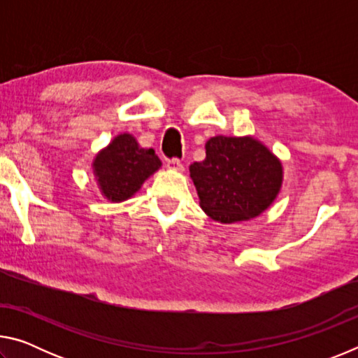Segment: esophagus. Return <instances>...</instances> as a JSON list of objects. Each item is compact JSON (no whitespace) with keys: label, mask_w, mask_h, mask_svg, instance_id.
Masks as SVG:
<instances>
[{"label":"esophagus","mask_w":358,"mask_h":358,"mask_svg":"<svg viewBox=\"0 0 358 358\" xmlns=\"http://www.w3.org/2000/svg\"><path fill=\"white\" fill-rule=\"evenodd\" d=\"M167 169H171V171H177V172H183L185 166L181 164L180 159H169L167 161Z\"/></svg>","instance_id":"obj_1"}]
</instances>
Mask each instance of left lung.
<instances>
[{
  "instance_id": "1",
  "label": "left lung",
  "mask_w": 358,
  "mask_h": 358,
  "mask_svg": "<svg viewBox=\"0 0 358 358\" xmlns=\"http://www.w3.org/2000/svg\"><path fill=\"white\" fill-rule=\"evenodd\" d=\"M207 157L189 166L201 208L211 220L232 224L256 217L275 202L282 164L252 136H216L205 143Z\"/></svg>"
}]
</instances>
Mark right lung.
I'll return each mask as SVG.
<instances>
[{
    "label": "right lung",
    "instance_id": "add662e5",
    "mask_svg": "<svg viewBox=\"0 0 358 358\" xmlns=\"http://www.w3.org/2000/svg\"><path fill=\"white\" fill-rule=\"evenodd\" d=\"M93 173L101 194L110 202L128 201L162 166L153 148H142L128 132L113 137L93 159Z\"/></svg>",
    "mask_w": 358,
    "mask_h": 358
}]
</instances>
